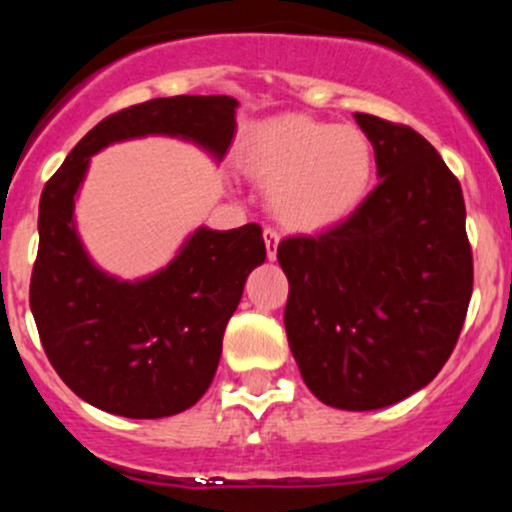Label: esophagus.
I'll return each mask as SVG.
<instances>
[{
	"label": "esophagus",
	"mask_w": 512,
	"mask_h": 512,
	"mask_svg": "<svg viewBox=\"0 0 512 512\" xmlns=\"http://www.w3.org/2000/svg\"><path fill=\"white\" fill-rule=\"evenodd\" d=\"M264 245H267V257L276 260V248H279V233L274 228H264Z\"/></svg>",
	"instance_id": "esophagus-1"
}]
</instances>
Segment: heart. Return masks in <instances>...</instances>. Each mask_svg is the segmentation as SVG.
Wrapping results in <instances>:
<instances>
[{
    "mask_svg": "<svg viewBox=\"0 0 512 512\" xmlns=\"http://www.w3.org/2000/svg\"><path fill=\"white\" fill-rule=\"evenodd\" d=\"M238 158L252 178L269 182L276 219L301 231L354 214L375 178V149L363 129L298 113L252 125Z\"/></svg>",
    "mask_w": 512,
    "mask_h": 512,
    "instance_id": "obj_1",
    "label": "heart"
}]
</instances>
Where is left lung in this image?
<instances>
[{
	"instance_id": "8db88e82",
	"label": "left lung",
	"mask_w": 512,
	"mask_h": 512,
	"mask_svg": "<svg viewBox=\"0 0 512 512\" xmlns=\"http://www.w3.org/2000/svg\"><path fill=\"white\" fill-rule=\"evenodd\" d=\"M380 185L317 236L281 240L286 337L327 407L383 409L445 366L472 298L462 187L411 127L356 113Z\"/></svg>"
}]
</instances>
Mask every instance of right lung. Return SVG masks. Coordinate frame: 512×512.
I'll return each mask as SVG.
<instances>
[{"label": "right lung", "instance_id": "1", "mask_svg": "<svg viewBox=\"0 0 512 512\" xmlns=\"http://www.w3.org/2000/svg\"><path fill=\"white\" fill-rule=\"evenodd\" d=\"M231 96L154 98L105 117L45 185L31 313L52 368L74 395L108 414L163 419L207 392L245 279L267 257L262 228L199 226L158 272L125 281L91 260L74 207L91 156L142 137L197 144L216 163L236 134Z\"/></svg>", "mask_w": 512, "mask_h": 512}]
</instances>
